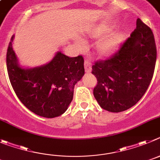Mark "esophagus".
<instances>
[{
  "instance_id": "1",
  "label": "esophagus",
  "mask_w": 160,
  "mask_h": 160,
  "mask_svg": "<svg viewBox=\"0 0 160 160\" xmlns=\"http://www.w3.org/2000/svg\"><path fill=\"white\" fill-rule=\"evenodd\" d=\"M84 68L86 72H92V62L88 59L84 60Z\"/></svg>"
}]
</instances>
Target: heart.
I'll list each match as a JSON object with an SVG mask.
<instances>
[{"instance_id": "1", "label": "heart", "mask_w": 160, "mask_h": 160, "mask_svg": "<svg viewBox=\"0 0 160 160\" xmlns=\"http://www.w3.org/2000/svg\"><path fill=\"white\" fill-rule=\"evenodd\" d=\"M110 31L109 28H103L101 30H99V32H97L95 35L96 36H100L102 34H104L106 32H108ZM121 37L119 35H114L112 37H108L106 40L103 41V42L100 44V51L102 53H110L112 52L113 51L116 49L118 46L119 45V44L121 43ZM77 44L80 46L83 45V41L81 39H77Z\"/></svg>"}]
</instances>
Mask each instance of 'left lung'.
Here are the masks:
<instances>
[{"label":"left lung","mask_w":160,"mask_h":160,"mask_svg":"<svg viewBox=\"0 0 160 160\" xmlns=\"http://www.w3.org/2000/svg\"><path fill=\"white\" fill-rule=\"evenodd\" d=\"M156 55L153 32L138 18L136 28L119 49L92 65V73L97 79L93 94L100 107L120 112L136 104L152 81Z\"/></svg>","instance_id":"left-lung-1"}]
</instances>
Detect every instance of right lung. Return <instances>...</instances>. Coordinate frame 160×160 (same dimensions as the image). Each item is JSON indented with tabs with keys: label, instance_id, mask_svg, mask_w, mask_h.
<instances>
[{
	"label": "right lung",
	"instance_id": "right-lung-1",
	"mask_svg": "<svg viewBox=\"0 0 160 160\" xmlns=\"http://www.w3.org/2000/svg\"><path fill=\"white\" fill-rule=\"evenodd\" d=\"M11 37L6 54L8 78L17 97L31 112L45 118L62 115L72 100L75 84L84 75L82 56L69 57L60 52L48 64L22 68L12 49Z\"/></svg>",
	"mask_w": 160,
	"mask_h": 160
}]
</instances>
